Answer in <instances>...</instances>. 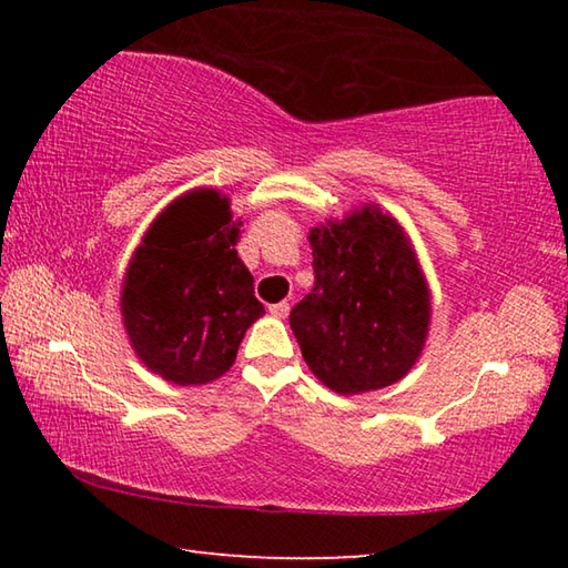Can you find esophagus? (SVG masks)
<instances>
[{"label": "esophagus", "instance_id": "obj_1", "mask_svg": "<svg viewBox=\"0 0 568 568\" xmlns=\"http://www.w3.org/2000/svg\"><path fill=\"white\" fill-rule=\"evenodd\" d=\"M267 311H271V315H275V318H285V315L291 313V303H287V301L273 303V305H267Z\"/></svg>", "mask_w": 568, "mask_h": 568}]
</instances>
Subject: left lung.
Returning <instances> with one entry per match:
<instances>
[{"label": "left lung", "mask_w": 568, "mask_h": 568, "mask_svg": "<svg viewBox=\"0 0 568 568\" xmlns=\"http://www.w3.org/2000/svg\"><path fill=\"white\" fill-rule=\"evenodd\" d=\"M315 285L291 328L315 376L335 393L400 381L423 351L430 301L408 237L376 207L313 227Z\"/></svg>", "instance_id": "1"}]
</instances>
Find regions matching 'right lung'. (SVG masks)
Segmentation results:
<instances>
[{"label":"right lung","mask_w":568,"mask_h":568,"mask_svg":"<svg viewBox=\"0 0 568 568\" xmlns=\"http://www.w3.org/2000/svg\"><path fill=\"white\" fill-rule=\"evenodd\" d=\"M227 197L195 190L150 225L122 285V318L138 358L178 386L233 365L245 331L265 313L237 257Z\"/></svg>","instance_id":"add662e5"}]
</instances>
